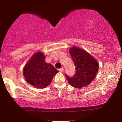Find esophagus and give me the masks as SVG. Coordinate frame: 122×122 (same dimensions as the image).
Returning a JSON list of instances; mask_svg holds the SVG:
<instances>
[{
	"instance_id": "1",
	"label": "esophagus",
	"mask_w": 122,
	"mask_h": 122,
	"mask_svg": "<svg viewBox=\"0 0 122 122\" xmlns=\"http://www.w3.org/2000/svg\"><path fill=\"white\" fill-rule=\"evenodd\" d=\"M59 71H61V72H63V71H64V68H63V67L61 68V69H59Z\"/></svg>"
}]
</instances>
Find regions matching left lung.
Returning a JSON list of instances; mask_svg holds the SVG:
<instances>
[{
	"mask_svg": "<svg viewBox=\"0 0 122 122\" xmlns=\"http://www.w3.org/2000/svg\"><path fill=\"white\" fill-rule=\"evenodd\" d=\"M69 53L76 66V74L70 78L66 75L69 84L76 88L87 86L96 77L99 64L95 58L84 49L73 46Z\"/></svg>",
	"mask_w": 122,
	"mask_h": 122,
	"instance_id": "8db88e82",
	"label": "left lung"
}]
</instances>
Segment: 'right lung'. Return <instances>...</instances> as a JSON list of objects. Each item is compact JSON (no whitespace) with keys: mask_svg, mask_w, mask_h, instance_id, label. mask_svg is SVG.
Masks as SVG:
<instances>
[{"mask_svg":"<svg viewBox=\"0 0 122 122\" xmlns=\"http://www.w3.org/2000/svg\"><path fill=\"white\" fill-rule=\"evenodd\" d=\"M44 53H34L23 68V76L26 81L37 88H45L51 84L57 71L51 64L46 63Z\"/></svg>","mask_w":122,"mask_h":122,"instance_id":"add662e5","label":"right lung"}]
</instances>
